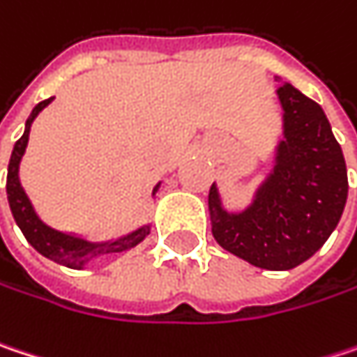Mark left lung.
<instances>
[{"label": "left lung", "mask_w": 357, "mask_h": 357, "mask_svg": "<svg viewBox=\"0 0 357 357\" xmlns=\"http://www.w3.org/2000/svg\"><path fill=\"white\" fill-rule=\"evenodd\" d=\"M284 141L274 174L241 214L220 208L212 185V235L255 268L284 272L312 257L337 227L347 200V172L323 108L290 83L280 85Z\"/></svg>", "instance_id": "1"}]
</instances>
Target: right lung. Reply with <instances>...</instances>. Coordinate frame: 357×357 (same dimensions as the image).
I'll return each instance as SVG.
<instances>
[{"label":"right lung","instance_id":"1","mask_svg":"<svg viewBox=\"0 0 357 357\" xmlns=\"http://www.w3.org/2000/svg\"><path fill=\"white\" fill-rule=\"evenodd\" d=\"M52 102V98L40 102L32 114L28 116L26 120V130L24 135L17 139L16 146L12 151V157H10V165H8V183H6V190H8V202H10V208L14 214V220L20 227V231L24 233L26 241L32 245L38 253H43L45 257H49L52 261L61 264V266H67V268H73V270H79L83 268L89 259L93 257H100V255H110V253H120V251H126L130 247H135L137 243H141L149 235V227L146 229H139L135 231L132 235H126L118 241L112 243H87L83 239L77 237H71V235H65V233H56L49 229L32 208L28 196L24 194L22 185H20V179H17V165H20V159L26 151L28 145V135H30V124L32 120L38 116V112L49 106ZM157 190V188H155Z\"/></svg>","mask_w":357,"mask_h":357}]
</instances>
